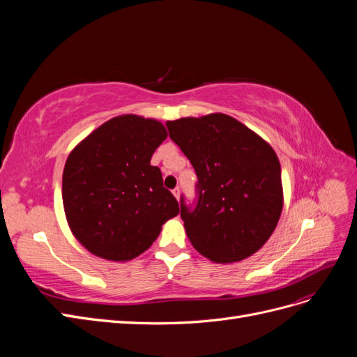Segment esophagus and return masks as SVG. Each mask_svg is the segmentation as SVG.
I'll use <instances>...</instances> for the list:
<instances>
[{"mask_svg": "<svg viewBox=\"0 0 357 357\" xmlns=\"http://www.w3.org/2000/svg\"><path fill=\"white\" fill-rule=\"evenodd\" d=\"M172 195L176 197V199H180V188H176V189H172Z\"/></svg>", "mask_w": 357, "mask_h": 357, "instance_id": "obj_1", "label": "esophagus"}]
</instances>
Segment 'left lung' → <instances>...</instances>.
Here are the masks:
<instances>
[{
	"label": "left lung",
	"mask_w": 357,
	"mask_h": 357,
	"mask_svg": "<svg viewBox=\"0 0 357 357\" xmlns=\"http://www.w3.org/2000/svg\"><path fill=\"white\" fill-rule=\"evenodd\" d=\"M198 176V204L180 215L188 238L215 264L250 257L273 235L283 210L280 160L236 119L211 113L167 122Z\"/></svg>",
	"instance_id": "obj_1"
}]
</instances>
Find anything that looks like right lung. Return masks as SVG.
Here are the masks:
<instances>
[{"label":"right lung","mask_w":357,"mask_h":357,"mask_svg":"<svg viewBox=\"0 0 357 357\" xmlns=\"http://www.w3.org/2000/svg\"><path fill=\"white\" fill-rule=\"evenodd\" d=\"M167 135L156 119L121 114L71 150L62 174L63 211L75 240L92 255L131 261L178 214L160 169L150 165Z\"/></svg>","instance_id":"obj_1"}]
</instances>
